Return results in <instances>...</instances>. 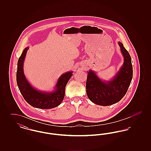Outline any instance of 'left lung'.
<instances>
[{
    "label": "left lung",
    "mask_w": 151,
    "mask_h": 151,
    "mask_svg": "<svg viewBox=\"0 0 151 151\" xmlns=\"http://www.w3.org/2000/svg\"><path fill=\"white\" fill-rule=\"evenodd\" d=\"M118 45L124 62L113 79L102 80L93 71H88L86 94L95 104L109 106L119 102L124 96L130 85L133 75L131 58L123 45L121 42H118Z\"/></svg>",
    "instance_id": "left-lung-1"
}]
</instances>
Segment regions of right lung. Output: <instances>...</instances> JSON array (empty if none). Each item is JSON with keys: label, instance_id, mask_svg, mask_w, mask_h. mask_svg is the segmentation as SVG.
<instances>
[{"label": "right lung", "instance_id": "1", "mask_svg": "<svg viewBox=\"0 0 151 151\" xmlns=\"http://www.w3.org/2000/svg\"><path fill=\"white\" fill-rule=\"evenodd\" d=\"M28 49L29 47L24 49L17 62L16 81L19 89L25 100L33 107L42 109L55 108L64 99L65 86L73 75V71L62 74L51 92L37 90L29 83L24 72V62Z\"/></svg>", "mask_w": 151, "mask_h": 151}]
</instances>
